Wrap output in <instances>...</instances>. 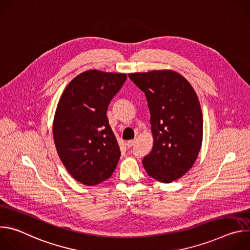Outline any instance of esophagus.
I'll return each instance as SVG.
<instances>
[{
  "instance_id": "34e87169",
  "label": "esophagus",
  "mask_w": 250,
  "mask_h": 250,
  "mask_svg": "<svg viewBox=\"0 0 250 250\" xmlns=\"http://www.w3.org/2000/svg\"><path fill=\"white\" fill-rule=\"evenodd\" d=\"M135 142H136V139L128 140V141L126 142V146H127V147H132V146L135 145Z\"/></svg>"
}]
</instances>
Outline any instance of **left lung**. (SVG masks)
<instances>
[{
    "mask_svg": "<svg viewBox=\"0 0 250 250\" xmlns=\"http://www.w3.org/2000/svg\"><path fill=\"white\" fill-rule=\"evenodd\" d=\"M145 92L150 112L153 146L142 159L147 174L171 183L194 165L203 141V114L198 96L181 74L173 70L129 73Z\"/></svg>",
    "mask_w": 250,
    "mask_h": 250,
    "instance_id": "obj_1",
    "label": "left lung"
}]
</instances>
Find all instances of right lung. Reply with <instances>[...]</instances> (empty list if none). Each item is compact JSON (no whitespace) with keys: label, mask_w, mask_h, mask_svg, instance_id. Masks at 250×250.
<instances>
[{"label":"right lung","mask_w":250,"mask_h":250,"mask_svg":"<svg viewBox=\"0 0 250 250\" xmlns=\"http://www.w3.org/2000/svg\"><path fill=\"white\" fill-rule=\"evenodd\" d=\"M126 74L87 70L63 91L53 119V139L60 160L74 179L87 186L109 179L121 156L106 118L113 97Z\"/></svg>","instance_id":"obj_1"}]
</instances>
